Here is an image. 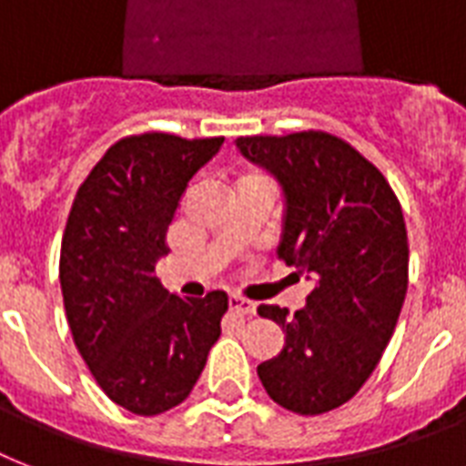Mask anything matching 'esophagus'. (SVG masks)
<instances>
[{
    "label": "esophagus",
    "instance_id": "1",
    "mask_svg": "<svg viewBox=\"0 0 466 466\" xmlns=\"http://www.w3.org/2000/svg\"><path fill=\"white\" fill-rule=\"evenodd\" d=\"M229 309L237 311V314H244V317H251V314H256L254 302H251V299L239 298V295H232V298H229Z\"/></svg>",
    "mask_w": 466,
    "mask_h": 466
}]
</instances>
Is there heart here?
I'll return each instance as SVG.
<instances>
[{
    "instance_id": "obj_1",
    "label": "heart",
    "mask_w": 466,
    "mask_h": 466,
    "mask_svg": "<svg viewBox=\"0 0 466 466\" xmlns=\"http://www.w3.org/2000/svg\"><path fill=\"white\" fill-rule=\"evenodd\" d=\"M258 176H261V174H247L244 178H258Z\"/></svg>"
}]
</instances>
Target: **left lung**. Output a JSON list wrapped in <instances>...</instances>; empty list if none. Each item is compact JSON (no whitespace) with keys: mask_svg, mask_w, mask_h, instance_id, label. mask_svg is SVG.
<instances>
[{"mask_svg":"<svg viewBox=\"0 0 466 466\" xmlns=\"http://www.w3.org/2000/svg\"><path fill=\"white\" fill-rule=\"evenodd\" d=\"M237 147L283 186L278 256L314 283L295 314L258 307L285 333L258 380L288 411H333L368 382L397 329L409 288L404 212L382 171L336 135H254Z\"/></svg>","mask_w":466,"mask_h":466,"instance_id":"obj_1","label":"left lung"}]
</instances>
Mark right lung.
Wrapping results in <instances>:
<instances>
[{"instance_id":"add662e5","label":"right lung","mask_w":466,"mask_h":466,"mask_svg":"<svg viewBox=\"0 0 466 466\" xmlns=\"http://www.w3.org/2000/svg\"><path fill=\"white\" fill-rule=\"evenodd\" d=\"M222 142L123 137L91 168L69 210L60 285L72 339L106 397L137 416L181 404L222 331L225 292L181 299L155 276L183 190Z\"/></svg>"}]
</instances>
